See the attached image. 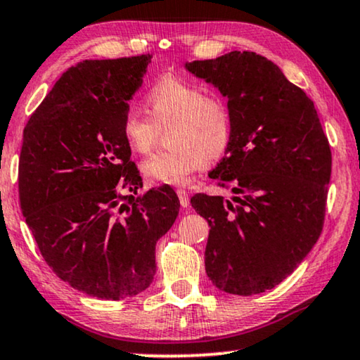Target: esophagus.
Returning a JSON list of instances; mask_svg holds the SVG:
<instances>
[{
    "instance_id": "esophagus-1",
    "label": "esophagus",
    "mask_w": 360,
    "mask_h": 360,
    "mask_svg": "<svg viewBox=\"0 0 360 360\" xmlns=\"http://www.w3.org/2000/svg\"><path fill=\"white\" fill-rule=\"evenodd\" d=\"M176 196L180 199V206L186 209L190 206V198H188V193L185 190H176Z\"/></svg>"
}]
</instances>
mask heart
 Segmentation results:
<instances>
[{
  "mask_svg": "<svg viewBox=\"0 0 360 360\" xmlns=\"http://www.w3.org/2000/svg\"><path fill=\"white\" fill-rule=\"evenodd\" d=\"M146 115L127 110L122 135L135 153L146 154L165 131L164 151L145 159L148 179L165 185H185L204 165L224 158L231 141V117L224 101L206 96L202 88L175 75H165L149 88Z\"/></svg>",
  "mask_w": 360,
  "mask_h": 360,
  "instance_id": "1",
  "label": "heart"
}]
</instances>
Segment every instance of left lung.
<instances>
[{"instance_id": "1", "label": "left lung", "mask_w": 360, "mask_h": 360, "mask_svg": "<svg viewBox=\"0 0 360 360\" xmlns=\"http://www.w3.org/2000/svg\"><path fill=\"white\" fill-rule=\"evenodd\" d=\"M185 69L229 99L231 117L230 146L209 176L235 202L191 198L211 226L206 274L230 295H259L295 272L322 233L328 140L309 96L261 54L231 51Z\"/></svg>"}]
</instances>
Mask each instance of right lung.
Returning <instances> with one entry per match:
<instances>
[{"mask_svg":"<svg viewBox=\"0 0 360 360\" xmlns=\"http://www.w3.org/2000/svg\"><path fill=\"white\" fill-rule=\"evenodd\" d=\"M149 63L141 54L72 65L22 138L20 209L38 250L60 280L98 300H125L151 285L156 243L180 209L169 185L134 196L143 181L122 119Z\"/></svg>","mask_w":360,"mask_h":360,"instance_id":"add662e5","label":"right lung"}]
</instances>
